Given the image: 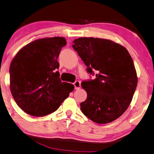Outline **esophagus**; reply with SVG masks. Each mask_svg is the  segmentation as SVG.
<instances>
[{
  "label": "esophagus",
  "instance_id": "esophagus-1",
  "mask_svg": "<svg viewBox=\"0 0 154 154\" xmlns=\"http://www.w3.org/2000/svg\"><path fill=\"white\" fill-rule=\"evenodd\" d=\"M74 85L75 89H79L80 88V82L79 81V80H76L74 83Z\"/></svg>",
  "mask_w": 154,
  "mask_h": 154
}]
</instances>
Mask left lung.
Masks as SVG:
<instances>
[{"instance_id":"8db88e82","label":"left lung","mask_w":154,"mask_h":154,"mask_svg":"<svg viewBox=\"0 0 154 154\" xmlns=\"http://www.w3.org/2000/svg\"><path fill=\"white\" fill-rule=\"evenodd\" d=\"M73 42L87 72H97L94 80L81 82L87 97L80 109L96 123L113 122L129 107L138 84L131 56L125 47L110 40L84 37Z\"/></svg>"}]
</instances>
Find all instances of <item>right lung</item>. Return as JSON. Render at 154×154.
Instances as JSON below:
<instances>
[{"instance_id": "add662e5", "label": "right lung", "mask_w": 154, "mask_h": 154, "mask_svg": "<svg viewBox=\"0 0 154 154\" xmlns=\"http://www.w3.org/2000/svg\"><path fill=\"white\" fill-rule=\"evenodd\" d=\"M67 42L63 37L38 39L20 49L9 67L10 91L27 114L44 116L55 112L74 89L61 81L57 58Z\"/></svg>"}]
</instances>
